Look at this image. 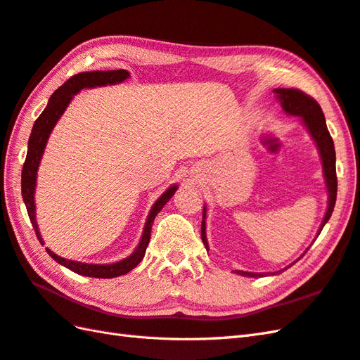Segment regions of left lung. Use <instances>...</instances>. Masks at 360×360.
<instances>
[{"label":"left lung","instance_id":"left-lung-1","mask_svg":"<svg viewBox=\"0 0 360 360\" xmlns=\"http://www.w3.org/2000/svg\"><path fill=\"white\" fill-rule=\"evenodd\" d=\"M275 93L278 94L279 101H281V105L285 110V112L302 117L304 124L307 125V128H309L311 137L314 139V142H316V145L319 148L322 166H323V175H326V181H327V188H328V209H327L326 218H323V221L321 224V229H319V233H321L322 227L326 226V223L330 220L333 209H335V205H336L338 177H336L335 143H333V139L327 129L326 117H323L321 105L314 101L311 96H309L307 93L297 90V89H276ZM203 218H205V210H203ZM201 240H203V244L206 246V249H209L207 240H206V232H205V220L201 221ZM285 269L279 270V271H274L271 275L281 274V271H284ZM235 274L243 275V276H253V278L262 276L261 274H249V271H241V270H236Z\"/></svg>","mask_w":360,"mask_h":360}]
</instances>
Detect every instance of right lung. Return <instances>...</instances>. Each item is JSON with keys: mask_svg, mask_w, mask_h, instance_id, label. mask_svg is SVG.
Segmentation results:
<instances>
[{"mask_svg": "<svg viewBox=\"0 0 360 360\" xmlns=\"http://www.w3.org/2000/svg\"><path fill=\"white\" fill-rule=\"evenodd\" d=\"M127 77H129V73L127 72V70H110V72H84V73L75 75L73 77H70L64 85H60L53 94H51L46 110L41 112V116L37 119V122H34L32 134L29 139L27 157H25V162L22 166L21 191H22V200L25 203V207H27L32 226H33L34 232H37V236H38L41 244H42V238H41L39 231H38L37 220H34L33 192H34V185H37L38 166H39L44 148H46V143H47L51 129H53V127L56 125V122L60 117V114L65 111L67 105L73 98V94L81 91L82 89H86V86L91 89V86L117 84V82L125 81ZM175 191H177V186H171L159 200L155 201V205L153 206L150 215H148L142 240H140L139 246L133 255H129L125 259L114 262V264H85V262H77V261H70L65 258H60V257L55 255V253L50 249H46V250L51 258H53L56 262H59V264H63L64 267L73 270L75 274H79V275L91 276V278H116L120 275H125L129 270H133L139 264V262L143 259L148 243H150V238H151V227L154 223V218L157 214L160 212L162 207L168 203Z\"/></svg>", "mask_w": 360, "mask_h": 360, "instance_id": "obj_1", "label": "right lung"}]
</instances>
